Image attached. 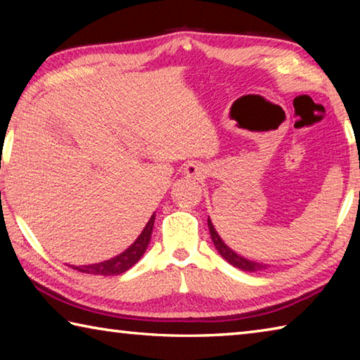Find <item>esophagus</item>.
<instances>
[{
  "label": "esophagus",
  "mask_w": 360,
  "mask_h": 360,
  "mask_svg": "<svg viewBox=\"0 0 360 360\" xmlns=\"http://www.w3.org/2000/svg\"><path fill=\"white\" fill-rule=\"evenodd\" d=\"M184 174L187 178H202V176L206 174V168L203 163L191 162L184 167Z\"/></svg>",
  "instance_id": "obj_1"
}]
</instances>
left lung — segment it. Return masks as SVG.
I'll use <instances>...</instances> for the list:
<instances>
[{"instance_id":"left-lung-1","label":"left lung","mask_w":360,"mask_h":360,"mask_svg":"<svg viewBox=\"0 0 360 360\" xmlns=\"http://www.w3.org/2000/svg\"><path fill=\"white\" fill-rule=\"evenodd\" d=\"M208 229H210V233H211V240H212V243H214L217 252L221 254L230 265L240 268V270H243V271H264V270H266V268H268L266 264H259V262L245 259L243 255L236 254L233 249H230L227 245H225L221 236H219V233L216 231L214 225H212L210 217H208Z\"/></svg>"}]
</instances>
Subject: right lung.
<instances>
[{
  "label": "right lung",
  "mask_w": 360,
  "mask_h": 360,
  "mask_svg": "<svg viewBox=\"0 0 360 360\" xmlns=\"http://www.w3.org/2000/svg\"><path fill=\"white\" fill-rule=\"evenodd\" d=\"M154 221H155V214H152L149 222L146 224L141 235L138 236L135 243L127 248L124 252L115 255V257L105 262H98V264H92V265H82V266L70 265V266L81 273H89V275H101V276L122 275V273L130 270V268L135 265L139 259H141V255L146 252V249H148L150 235H152V227H154Z\"/></svg>",
  "instance_id": "add662e5"
}]
</instances>
